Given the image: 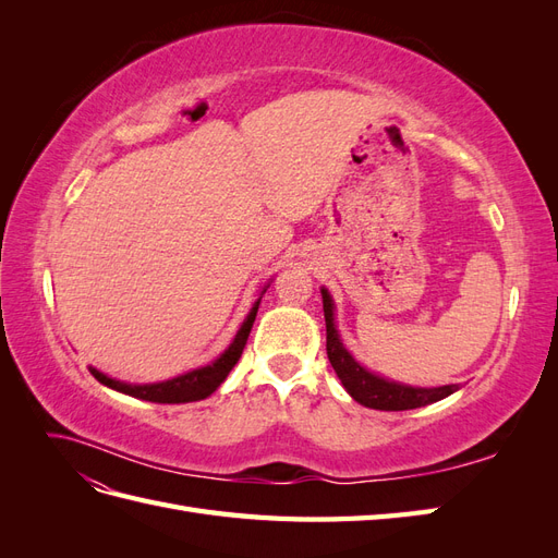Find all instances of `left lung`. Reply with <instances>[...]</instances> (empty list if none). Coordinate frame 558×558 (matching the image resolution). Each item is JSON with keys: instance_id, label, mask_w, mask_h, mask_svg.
I'll list each match as a JSON object with an SVG mask.
<instances>
[{"instance_id": "obj_1", "label": "left lung", "mask_w": 558, "mask_h": 558, "mask_svg": "<svg viewBox=\"0 0 558 558\" xmlns=\"http://www.w3.org/2000/svg\"><path fill=\"white\" fill-rule=\"evenodd\" d=\"M324 295V316H326V349H328V361L337 377L342 379L349 396L365 404V408L384 410V412H402V410H414L424 408V404L437 402L453 391H459V386L449 384L440 388H414V386H402L396 381L381 379L373 373H367L356 361L351 359V353L342 347L340 335L335 330V318H332V300L328 291H320Z\"/></svg>"}]
</instances>
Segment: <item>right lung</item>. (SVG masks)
Wrapping results in <instances>:
<instances>
[{
	"mask_svg": "<svg viewBox=\"0 0 558 558\" xmlns=\"http://www.w3.org/2000/svg\"><path fill=\"white\" fill-rule=\"evenodd\" d=\"M258 305H260V298L256 300V305L251 307L246 320L242 324V328L238 330V335H234V340H232V344L226 349L223 356L216 359V361H214L211 365H207V367L193 369V373L181 375V377L170 379V381L144 384V386L116 381V379H111V377L99 373V369H95V367H90V375H93L99 384H105V386L113 388V391H121V393H128V396H132V398H142V400H148V402L179 404V402H193V400L207 398V396H211V393L216 391L218 386L223 384V379L230 375V369L234 367V363H238V361L242 359V351H244V347H246L251 326H253V320H256Z\"/></svg>",
	"mask_w": 558,
	"mask_h": 558,
	"instance_id": "obj_1",
	"label": "right lung"
}]
</instances>
